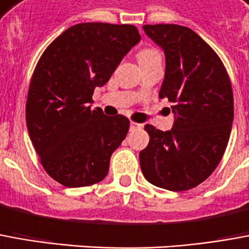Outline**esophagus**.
<instances>
[{"label":"esophagus","instance_id":"esophagus-1","mask_svg":"<svg viewBox=\"0 0 249 249\" xmlns=\"http://www.w3.org/2000/svg\"><path fill=\"white\" fill-rule=\"evenodd\" d=\"M142 128V124H136V123H130L129 125V129L130 130H136V129H140Z\"/></svg>","mask_w":249,"mask_h":249}]
</instances>
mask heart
<instances>
[{
  "mask_svg": "<svg viewBox=\"0 0 249 249\" xmlns=\"http://www.w3.org/2000/svg\"><path fill=\"white\" fill-rule=\"evenodd\" d=\"M156 56H160L159 52L156 50H152V48H144L142 51L139 52L137 58H139V62L142 63V62H147V60H151V59L156 58Z\"/></svg>",
  "mask_w": 249,
  "mask_h": 249,
  "instance_id": "heart-1",
  "label": "heart"
}]
</instances>
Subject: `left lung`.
<instances>
[{"instance_id":"8db88e82","label":"left lung","mask_w":249,"mask_h":249,"mask_svg":"<svg viewBox=\"0 0 249 249\" xmlns=\"http://www.w3.org/2000/svg\"><path fill=\"white\" fill-rule=\"evenodd\" d=\"M145 35L166 56L159 97L174 113L170 130L145 125L149 142L140 152L142 175L170 191L202 183L227 148L233 123V94L224 64L190 28L177 24L144 25Z\"/></svg>"}]
</instances>
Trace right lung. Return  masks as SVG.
<instances>
[{
    "label": "right lung",
    "instance_id": "1",
    "mask_svg": "<svg viewBox=\"0 0 249 249\" xmlns=\"http://www.w3.org/2000/svg\"><path fill=\"white\" fill-rule=\"evenodd\" d=\"M140 39L133 25L82 22L41 55L28 91L27 128L44 170L60 185L83 187L107 175L129 120L93 110L91 95Z\"/></svg>",
    "mask_w": 249,
    "mask_h": 249
}]
</instances>
